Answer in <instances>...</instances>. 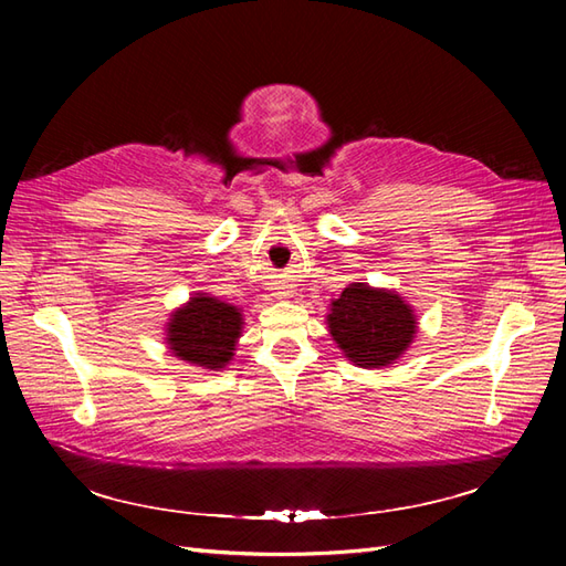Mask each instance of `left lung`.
<instances>
[{"instance_id":"obj_1","label":"left lung","mask_w":566,"mask_h":566,"mask_svg":"<svg viewBox=\"0 0 566 566\" xmlns=\"http://www.w3.org/2000/svg\"><path fill=\"white\" fill-rule=\"evenodd\" d=\"M328 331L354 366L382 368L410 347L418 321L394 290L352 283L331 302Z\"/></svg>"}]
</instances>
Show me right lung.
Masks as SVG:
<instances>
[{"label": "right lung", "instance_id": "add662e5", "mask_svg": "<svg viewBox=\"0 0 566 566\" xmlns=\"http://www.w3.org/2000/svg\"><path fill=\"white\" fill-rule=\"evenodd\" d=\"M243 314L238 306L196 293L167 323V349L181 361L208 370L224 368L241 337Z\"/></svg>", "mask_w": 566, "mask_h": 566}]
</instances>
